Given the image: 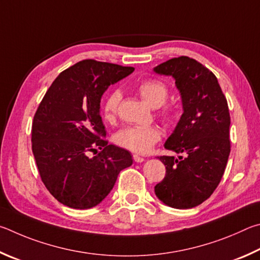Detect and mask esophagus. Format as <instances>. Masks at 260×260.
Masks as SVG:
<instances>
[{
  "instance_id": "1",
  "label": "esophagus",
  "mask_w": 260,
  "mask_h": 260,
  "mask_svg": "<svg viewBox=\"0 0 260 260\" xmlns=\"http://www.w3.org/2000/svg\"><path fill=\"white\" fill-rule=\"evenodd\" d=\"M133 158H134V161H135V162H137V163H140V162L145 161V158H144V157L137 155V154H134V155H133Z\"/></svg>"
}]
</instances>
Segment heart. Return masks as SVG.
Wrapping results in <instances>:
<instances>
[{
	"mask_svg": "<svg viewBox=\"0 0 260 260\" xmlns=\"http://www.w3.org/2000/svg\"><path fill=\"white\" fill-rule=\"evenodd\" d=\"M137 91L145 102L152 107H161L158 117L166 125H172L178 116V108L175 105H163L169 97V85L160 79H145L137 84ZM122 100L120 90L114 89L106 94L103 102V115L105 120L114 122L117 117ZM115 143L123 148L136 153H147L161 139V130L156 125L125 126L117 131Z\"/></svg>",
	"mask_w": 260,
	"mask_h": 260,
	"instance_id": "heart-1",
	"label": "heart"
}]
</instances>
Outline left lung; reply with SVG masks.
Masks as SVG:
<instances>
[{
	"instance_id": "obj_1",
	"label": "left lung",
	"mask_w": 260,
	"mask_h": 260,
	"mask_svg": "<svg viewBox=\"0 0 260 260\" xmlns=\"http://www.w3.org/2000/svg\"><path fill=\"white\" fill-rule=\"evenodd\" d=\"M154 71L175 77L184 107L165 144L180 156H157L166 176L155 194L171 208H194L211 197L225 172L231 153L229 104L216 75L193 58H172Z\"/></svg>"
}]
</instances>
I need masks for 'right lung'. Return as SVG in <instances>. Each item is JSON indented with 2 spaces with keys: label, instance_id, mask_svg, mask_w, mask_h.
Returning <instances> with one entry per match:
<instances>
[{
  "label": "right lung",
  "instance_id": "obj_1",
  "mask_svg": "<svg viewBox=\"0 0 260 260\" xmlns=\"http://www.w3.org/2000/svg\"><path fill=\"white\" fill-rule=\"evenodd\" d=\"M134 71L85 59L62 71L41 100L31 124V151L44 186L63 206L95 207L120 171L133 165L126 149L108 144L99 108L105 90ZM90 152L98 155L90 158Z\"/></svg>",
  "mask_w": 260,
  "mask_h": 260
}]
</instances>
